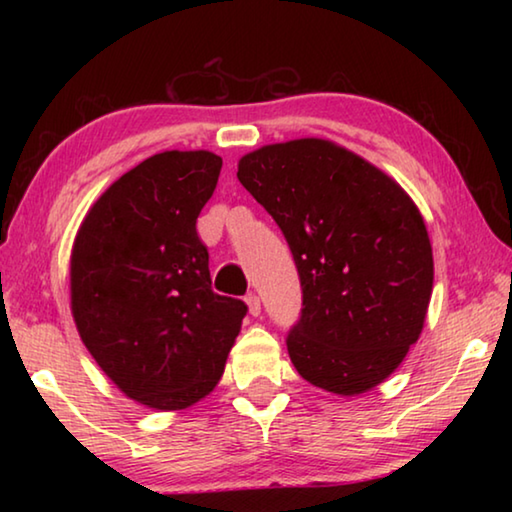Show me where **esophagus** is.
<instances>
[{"mask_svg":"<svg viewBox=\"0 0 512 512\" xmlns=\"http://www.w3.org/2000/svg\"><path fill=\"white\" fill-rule=\"evenodd\" d=\"M246 305H248V314L250 316L262 314V302H259V298L255 296V293H250V296H246Z\"/></svg>","mask_w":512,"mask_h":512,"instance_id":"esophagus-1","label":"esophagus"}]
</instances>
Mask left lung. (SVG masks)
<instances>
[{
  "instance_id": "obj_1",
  "label": "left lung",
  "mask_w": 512,
  "mask_h": 512,
  "mask_svg": "<svg viewBox=\"0 0 512 512\" xmlns=\"http://www.w3.org/2000/svg\"><path fill=\"white\" fill-rule=\"evenodd\" d=\"M237 178L280 225L302 284L287 348L339 397L377 388L420 339L433 291L427 225L397 180L320 137L246 153Z\"/></svg>"
}]
</instances>
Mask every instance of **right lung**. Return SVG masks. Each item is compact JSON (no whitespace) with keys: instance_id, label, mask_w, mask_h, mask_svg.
<instances>
[{"instance_id":"right-lung-1","label":"right lung","mask_w":512,"mask_h":512,"mask_svg":"<svg viewBox=\"0 0 512 512\" xmlns=\"http://www.w3.org/2000/svg\"><path fill=\"white\" fill-rule=\"evenodd\" d=\"M212 151H162L117 178L85 214L69 257V307L112 384L153 411L210 395L246 305L212 291L196 219L219 183Z\"/></svg>"}]
</instances>
